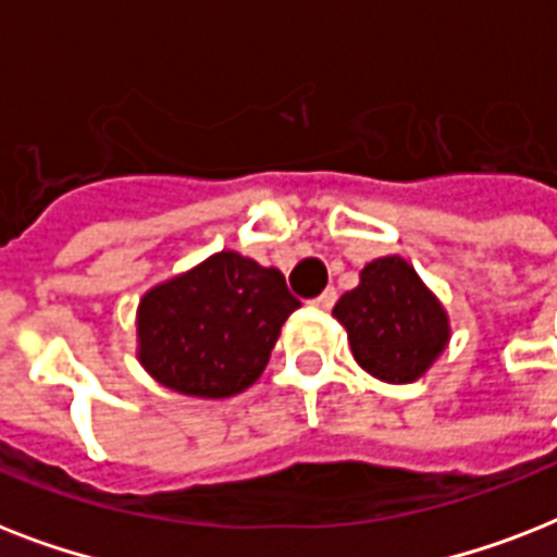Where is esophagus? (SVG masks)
<instances>
[{
  "label": "esophagus",
  "mask_w": 557,
  "mask_h": 557,
  "mask_svg": "<svg viewBox=\"0 0 557 557\" xmlns=\"http://www.w3.org/2000/svg\"><path fill=\"white\" fill-rule=\"evenodd\" d=\"M335 300H338V292H335V288H326L323 295H318L314 306H321V309H332V306H335Z\"/></svg>",
  "instance_id": "obj_1"
}]
</instances>
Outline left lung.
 <instances>
[{
	"mask_svg": "<svg viewBox=\"0 0 557 557\" xmlns=\"http://www.w3.org/2000/svg\"><path fill=\"white\" fill-rule=\"evenodd\" d=\"M332 314L344 323L358 367L387 384L422 379L450 341L445 306L398 253L367 262Z\"/></svg>",
	"mask_w": 557,
	"mask_h": 557,
	"instance_id": "left-lung-1",
	"label": "left lung"
}]
</instances>
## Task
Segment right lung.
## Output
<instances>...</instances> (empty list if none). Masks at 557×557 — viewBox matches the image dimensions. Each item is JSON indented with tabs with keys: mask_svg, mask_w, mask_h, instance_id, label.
<instances>
[{
	"mask_svg": "<svg viewBox=\"0 0 557 557\" xmlns=\"http://www.w3.org/2000/svg\"><path fill=\"white\" fill-rule=\"evenodd\" d=\"M297 306L277 269L216 251L144 292L135 312V356L173 393L236 396L260 379Z\"/></svg>",
	"mask_w": 557,
	"mask_h": 557,
	"instance_id": "right-lung-1",
	"label": "right lung"
}]
</instances>
